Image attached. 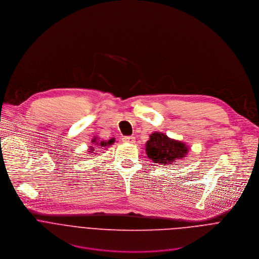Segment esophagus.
Instances as JSON below:
<instances>
[{"label": "esophagus", "instance_id": "34e87169", "mask_svg": "<svg viewBox=\"0 0 259 259\" xmlns=\"http://www.w3.org/2000/svg\"><path fill=\"white\" fill-rule=\"evenodd\" d=\"M123 142H125V143H131V144H133V143H135V137H133V136H126V137H124L123 139Z\"/></svg>", "mask_w": 259, "mask_h": 259}]
</instances>
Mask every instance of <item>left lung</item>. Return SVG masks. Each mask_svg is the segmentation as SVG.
<instances>
[{"label":"left lung","mask_w":259,"mask_h":259,"mask_svg":"<svg viewBox=\"0 0 259 259\" xmlns=\"http://www.w3.org/2000/svg\"><path fill=\"white\" fill-rule=\"evenodd\" d=\"M148 157L161 165H168L183 159L188 153V147L179 141L168 138L165 134L155 132L146 143Z\"/></svg>","instance_id":"obj_1"}]
</instances>
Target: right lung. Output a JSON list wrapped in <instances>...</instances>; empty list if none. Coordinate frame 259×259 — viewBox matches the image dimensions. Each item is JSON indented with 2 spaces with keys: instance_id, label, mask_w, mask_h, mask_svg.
I'll use <instances>...</instances> for the list:
<instances>
[{
  "instance_id": "right-lung-1",
  "label": "right lung",
  "mask_w": 259,
  "mask_h": 259,
  "mask_svg": "<svg viewBox=\"0 0 259 259\" xmlns=\"http://www.w3.org/2000/svg\"><path fill=\"white\" fill-rule=\"evenodd\" d=\"M92 143H94L96 146H98V147H100V148H101V147H102V148H105V147H108L109 145H112V144L114 143V139H111V140H109L108 142H105V141H100V142H99V141H97V139H93V140H92ZM93 151H94V147H90L88 152L91 154Z\"/></svg>"
}]
</instances>
